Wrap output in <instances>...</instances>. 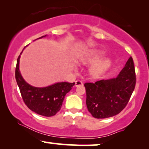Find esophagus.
<instances>
[{"instance_id":"esophagus-1","label":"esophagus","mask_w":149,"mask_h":149,"mask_svg":"<svg viewBox=\"0 0 149 149\" xmlns=\"http://www.w3.org/2000/svg\"><path fill=\"white\" fill-rule=\"evenodd\" d=\"M83 82L80 81V80H76V82H75V86L76 87H78V86H81V85H83Z\"/></svg>"}]
</instances>
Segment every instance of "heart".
I'll list each match as a JSON object with an SVG mask.
<instances>
[{
    "label": "heart",
    "mask_w": 149,
    "mask_h": 149,
    "mask_svg": "<svg viewBox=\"0 0 149 149\" xmlns=\"http://www.w3.org/2000/svg\"><path fill=\"white\" fill-rule=\"evenodd\" d=\"M104 54L105 53L103 51H93L89 53L85 57H82L80 59V61L85 65L95 64L100 60ZM110 64L111 61L109 59H104L92 65L90 69V76L93 78H98L107 71ZM74 69H76V66H74Z\"/></svg>",
    "instance_id": "heart-1"
}]
</instances>
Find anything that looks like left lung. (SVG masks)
Wrapping results in <instances>:
<instances>
[{
	"instance_id": "left-lung-1",
	"label": "left lung",
	"mask_w": 149,
	"mask_h": 149,
	"mask_svg": "<svg viewBox=\"0 0 149 149\" xmlns=\"http://www.w3.org/2000/svg\"><path fill=\"white\" fill-rule=\"evenodd\" d=\"M135 84L134 62L130 57L116 78L85 83L89 112L96 118H107L118 114L129 102Z\"/></svg>"
}]
</instances>
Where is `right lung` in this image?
<instances>
[{
	"mask_svg": "<svg viewBox=\"0 0 149 149\" xmlns=\"http://www.w3.org/2000/svg\"><path fill=\"white\" fill-rule=\"evenodd\" d=\"M45 36L47 35L37 39ZM20 57L21 55L19 56L17 61L15 78L26 105L32 111L40 116L46 117L54 116L60 110L65 96L72 89L75 83L59 82L43 88L32 86L25 81L20 72Z\"/></svg>",
	"mask_w": 149,
	"mask_h": 149,
	"instance_id": "1",
	"label": "right lung"
}]
</instances>
